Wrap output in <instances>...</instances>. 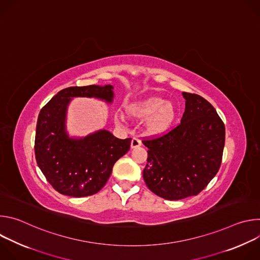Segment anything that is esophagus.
Returning <instances> with one entry per match:
<instances>
[{"mask_svg":"<svg viewBox=\"0 0 260 260\" xmlns=\"http://www.w3.org/2000/svg\"><path fill=\"white\" fill-rule=\"evenodd\" d=\"M141 144H142L141 140L139 138H137V137H134L133 140H132V145L131 146H132V148H137V147L141 146Z\"/></svg>","mask_w":260,"mask_h":260,"instance_id":"obj_1","label":"esophagus"}]
</instances>
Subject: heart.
I'll list each match as a JSON object with an SVG mask.
<instances>
[{
  "instance_id": "b5f03b06",
  "label": "heart",
  "mask_w": 260,
  "mask_h": 260,
  "mask_svg": "<svg viewBox=\"0 0 260 260\" xmlns=\"http://www.w3.org/2000/svg\"><path fill=\"white\" fill-rule=\"evenodd\" d=\"M129 113L136 117L145 118L149 117L148 127L154 134L166 132L175 119V110L170 103H166L160 98H149L141 102L129 109ZM117 120L120 122L122 117L118 116Z\"/></svg>"
}]
</instances>
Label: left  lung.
Returning <instances> with one entry per match:
<instances>
[{
    "mask_svg": "<svg viewBox=\"0 0 260 260\" xmlns=\"http://www.w3.org/2000/svg\"><path fill=\"white\" fill-rule=\"evenodd\" d=\"M181 122L161 137L142 142L148 148L143 178L153 193L177 201L198 196L219 171L225 126L203 96L183 92Z\"/></svg>",
    "mask_w": 260,
    "mask_h": 260,
    "instance_id": "left-lung-1",
    "label": "left lung"
}]
</instances>
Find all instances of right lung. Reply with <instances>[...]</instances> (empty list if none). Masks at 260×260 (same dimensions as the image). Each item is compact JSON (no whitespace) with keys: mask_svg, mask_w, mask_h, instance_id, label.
<instances>
[{"mask_svg":"<svg viewBox=\"0 0 260 260\" xmlns=\"http://www.w3.org/2000/svg\"><path fill=\"white\" fill-rule=\"evenodd\" d=\"M112 85L68 87L40 111L35 138L36 160L46 180L61 194L83 198L99 192L114 164L129 150L131 138L121 140L105 129L81 139L69 138L66 132L71 98H98L112 103Z\"/></svg>","mask_w":260,"mask_h":260,"instance_id":"obj_1","label":"right lung"}]
</instances>
